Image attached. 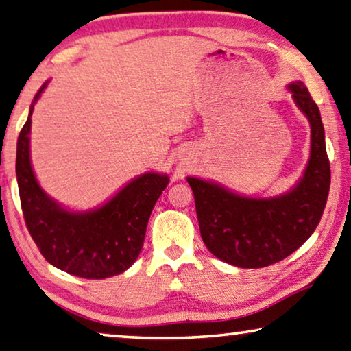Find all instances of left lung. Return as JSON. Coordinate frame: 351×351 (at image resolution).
Returning a JSON list of instances; mask_svg holds the SVG:
<instances>
[{
    "label": "left lung",
    "mask_w": 351,
    "mask_h": 351,
    "mask_svg": "<svg viewBox=\"0 0 351 351\" xmlns=\"http://www.w3.org/2000/svg\"><path fill=\"white\" fill-rule=\"evenodd\" d=\"M288 88L312 128L310 160L293 191L272 199H251L215 182L187 178L202 240L211 254L237 267L261 269L288 258L317 229L328 200L330 165L319 110L304 82Z\"/></svg>",
    "instance_id": "left-lung-1"
}]
</instances>
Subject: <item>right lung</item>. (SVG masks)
<instances>
[{"label":"right lung","instance_id":"right-lung-1","mask_svg":"<svg viewBox=\"0 0 351 351\" xmlns=\"http://www.w3.org/2000/svg\"><path fill=\"white\" fill-rule=\"evenodd\" d=\"M46 86L39 88L34 101ZM33 105L19 135L16 159L19 194L29 235L44 259L63 272L90 280L125 272L140 254L151 211L169 184V176H138L108 204L88 213L62 208L39 187L29 164Z\"/></svg>","mask_w":351,"mask_h":351}]
</instances>
